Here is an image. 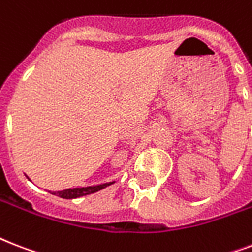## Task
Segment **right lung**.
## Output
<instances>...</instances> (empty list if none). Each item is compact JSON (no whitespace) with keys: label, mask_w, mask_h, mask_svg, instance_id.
<instances>
[{"label":"right lung","mask_w":252,"mask_h":252,"mask_svg":"<svg viewBox=\"0 0 252 252\" xmlns=\"http://www.w3.org/2000/svg\"><path fill=\"white\" fill-rule=\"evenodd\" d=\"M29 178V176H27ZM115 183V182H108V183L103 184H96V186H89V187H77V188H68V189H64V191H55L51 192L52 195H56L59 197H63V199H77V197H81V196L90 195V193H94V192H98L103 188H106L107 186Z\"/></svg>","instance_id":"obj_1"}]
</instances>
